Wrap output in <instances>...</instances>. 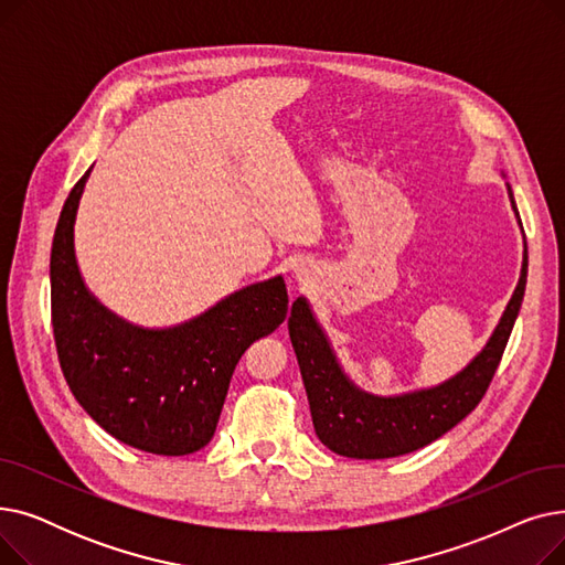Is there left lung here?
<instances>
[{
  "instance_id": "1",
  "label": "left lung",
  "mask_w": 565,
  "mask_h": 565,
  "mask_svg": "<svg viewBox=\"0 0 565 565\" xmlns=\"http://www.w3.org/2000/svg\"><path fill=\"white\" fill-rule=\"evenodd\" d=\"M509 196L518 215L511 185ZM526 265L524 245L522 275L513 298L490 341L471 360V364L433 390L390 398L373 396L354 387L341 371L328 337L309 309V302L305 298L295 300L288 318V334L295 354H298L313 428L324 447L345 458H396L426 447L460 424L486 396L501 354L507 350L524 298Z\"/></svg>"
}]
</instances>
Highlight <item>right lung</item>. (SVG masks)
I'll use <instances>...</instances> for the list:
<instances>
[{
	"mask_svg": "<svg viewBox=\"0 0 565 565\" xmlns=\"http://www.w3.org/2000/svg\"><path fill=\"white\" fill-rule=\"evenodd\" d=\"M88 169L58 215L52 254V330L77 403L111 437L139 451L188 456L213 439L243 352L288 313L281 277L237 290L169 330H143L86 290L73 226Z\"/></svg>",
	"mask_w": 565,
	"mask_h": 565,
	"instance_id": "add662e5",
	"label": "right lung"
}]
</instances>
